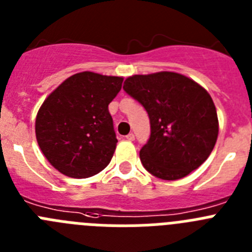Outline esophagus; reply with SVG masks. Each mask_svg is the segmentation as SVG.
<instances>
[{
    "label": "esophagus",
    "mask_w": 252,
    "mask_h": 252,
    "mask_svg": "<svg viewBox=\"0 0 252 252\" xmlns=\"http://www.w3.org/2000/svg\"><path fill=\"white\" fill-rule=\"evenodd\" d=\"M126 139H127L128 141H133V140H135V135H133V133H128L127 136H126Z\"/></svg>",
    "instance_id": "esophagus-1"
}]
</instances>
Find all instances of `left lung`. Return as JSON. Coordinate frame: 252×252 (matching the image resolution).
<instances>
[{
    "instance_id": "1",
    "label": "left lung",
    "mask_w": 252,
    "mask_h": 252,
    "mask_svg": "<svg viewBox=\"0 0 252 252\" xmlns=\"http://www.w3.org/2000/svg\"><path fill=\"white\" fill-rule=\"evenodd\" d=\"M124 90L150 119V139L140 150L150 174L177 180L206 161L217 141L218 117L201 84L179 73L158 72L126 78Z\"/></svg>"
}]
</instances>
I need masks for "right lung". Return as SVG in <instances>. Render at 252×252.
<instances>
[{
  "label": "right lung",
  "instance_id": "add662e5",
  "mask_svg": "<svg viewBox=\"0 0 252 252\" xmlns=\"http://www.w3.org/2000/svg\"><path fill=\"white\" fill-rule=\"evenodd\" d=\"M122 81V77L77 73L43 102L35 121L37 144L62 174L90 178L110 164L117 139L108 104Z\"/></svg>",
  "mask_w": 252,
  "mask_h": 252
}]
</instances>
